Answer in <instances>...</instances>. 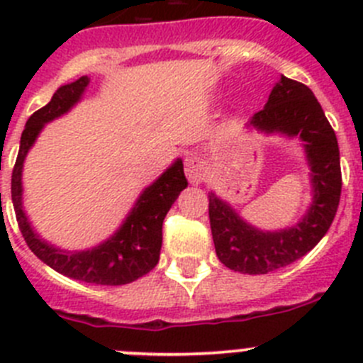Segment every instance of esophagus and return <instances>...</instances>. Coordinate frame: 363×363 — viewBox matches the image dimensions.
I'll list each match as a JSON object with an SVG mask.
<instances>
[{"label": "esophagus", "mask_w": 363, "mask_h": 363, "mask_svg": "<svg viewBox=\"0 0 363 363\" xmlns=\"http://www.w3.org/2000/svg\"><path fill=\"white\" fill-rule=\"evenodd\" d=\"M184 170L191 184H200L205 179V164L199 155H189L184 161Z\"/></svg>", "instance_id": "34e87169"}]
</instances>
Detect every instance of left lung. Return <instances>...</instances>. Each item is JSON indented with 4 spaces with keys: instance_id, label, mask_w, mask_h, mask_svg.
Segmentation results:
<instances>
[{
    "instance_id": "8db88e82",
    "label": "left lung",
    "mask_w": 363,
    "mask_h": 363,
    "mask_svg": "<svg viewBox=\"0 0 363 363\" xmlns=\"http://www.w3.org/2000/svg\"><path fill=\"white\" fill-rule=\"evenodd\" d=\"M250 126L267 133L298 135L306 142L313 170L314 202L294 228L259 232L244 223L228 203L208 195V219L219 262L240 274H267L307 255L330 228L342 188L335 131L313 91L302 82L281 77Z\"/></svg>"
}]
</instances>
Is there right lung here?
<instances>
[{
  "instance_id": "1",
  "label": "right lung",
  "mask_w": 363,
  "mask_h": 363,
  "mask_svg": "<svg viewBox=\"0 0 363 363\" xmlns=\"http://www.w3.org/2000/svg\"><path fill=\"white\" fill-rule=\"evenodd\" d=\"M87 84L89 77H80L75 82L61 86L54 93L52 100L28 119L12 172V202L16 208L17 225L26 244L50 269L84 283L121 286L145 276L158 263L161 240H163L161 235L163 219L179 193L188 186L181 160L175 161L155 184L142 193L119 232L107 242L91 251L65 252L40 240L29 226L21 205V195H23L21 172L29 147L38 137L43 124L60 117L79 101Z\"/></svg>"
}]
</instances>
